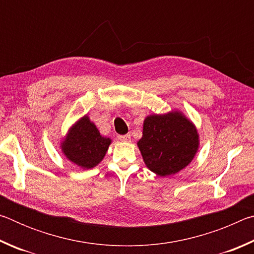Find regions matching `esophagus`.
Segmentation results:
<instances>
[{"label": "esophagus", "instance_id": "34e87169", "mask_svg": "<svg viewBox=\"0 0 254 254\" xmlns=\"http://www.w3.org/2000/svg\"><path fill=\"white\" fill-rule=\"evenodd\" d=\"M118 139L120 141H123V142H128L131 140L130 134H123V135H118Z\"/></svg>", "mask_w": 254, "mask_h": 254}]
</instances>
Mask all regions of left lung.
Here are the masks:
<instances>
[{"instance_id":"obj_1","label":"left lung","mask_w":254,"mask_h":254,"mask_svg":"<svg viewBox=\"0 0 254 254\" xmlns=\"http://www.w3.org/2000/svg\"><path fill=\"white\" fill-rule=\"evenodd\" d=\"M143 135L137 142L144 163L161 177L188 166L198 150V133L180 112L150 115L144 120Z\"/></svg>"}]
</instances>
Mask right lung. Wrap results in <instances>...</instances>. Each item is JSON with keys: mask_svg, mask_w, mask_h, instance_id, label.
<instances>
[{"mask_svg": "<svg viewBox=\"0 0 254 254\" xmlns=\"http://www.w3.org/2000/svg\"><path fill=\"white\" fill-rule=\"evenodd\" d=\"M110 144V137L102 136L95 124L85 115L71 127L62 149L64 154L75 165L91 169L102 161Z\"/></svg>", "mask_w": 254, "mask_h": 254, "instance_id": "add662e5", "label": "right lung"}]
</instances>
